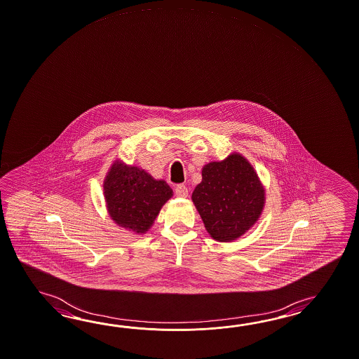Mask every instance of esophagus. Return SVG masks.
Instances as JSON below:
<instances>
[{
	"instance_id": "1",
	"label": "esophagus",
	"mask_w": 359,
	"mask_h": 359,
	"mask_svg": "<svg viewBox=\"0 0 359 359\" xmlns=\"http://www.w3.org/2000/svg\"><path fill=\"white\" fill-rule=\"evenodd\" d=\"M175 194L177 197H183L185 198L188 196V188L183 185V184H179L175 187Z\"/></svg>"
}]
</instances>
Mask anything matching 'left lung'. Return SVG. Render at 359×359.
Returning <instances> with one entry per match:
<instances>
[{"mask_svg": "<svg viewBox=\"0 0 359 359\" xmlns=\"http://www.w3.org/2000/svg\"><path fill=\"white\" fill-rule=\"evenodd\" d=\"M192 200L210 236L227 243L258 220L264 189L252 165L233 153L202 168V182L193 191Z\"/></svg>", "mask_w": 359, "mask_h": 359, "instance_id": "8db88e82", "label": "left lung"}]
</instances>
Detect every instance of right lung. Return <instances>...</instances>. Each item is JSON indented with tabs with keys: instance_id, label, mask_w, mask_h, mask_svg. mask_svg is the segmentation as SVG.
<instances>
[{
	"instance_id": "add662e5",
	"label": "right lung",
	"mask_w": 359,
	"mask_h": 359,
	"mask_svg": "<svg viewBox=\"0 0 359 359\" xmlns=\"http://www.w3.org/2000/svg\"><path fill=\"white\" fill-rule=\"evenodd\" d=\"M110 217L121 227L145 233L161 208L171 198L172 189L163 180H154L139 167L115 162L104 182Z\"/></svg>"
}]
</instances>
